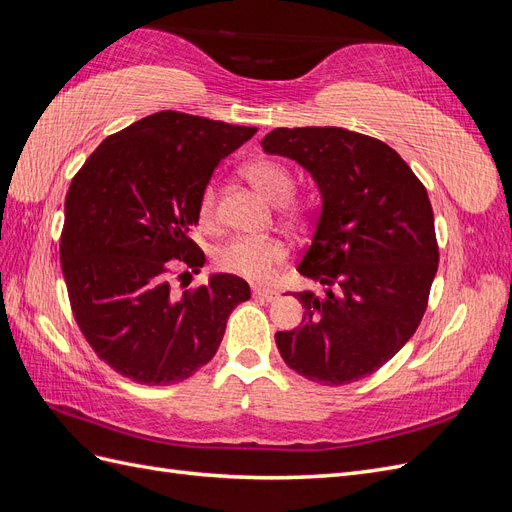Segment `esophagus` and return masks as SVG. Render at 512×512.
Wrapping results in <instances>:
<instances>
[{
  "instance_id": "1",
  "label": "esophagus",
  "mask_w": 512,
  "mask_h": 512,
  "mask_svg": "<svg viewBox=\"0 0 512 512\" xmlns=\"http://www.w3.org/2000/svg\"><path fill=\"white\" fill-rule=\"evenodd\" d=\"M252 294H254L256 299H260V301H273V299L277 297L275 290H271V288H260V286H254V288H252Z\"/></svg>"
}]
</instances>
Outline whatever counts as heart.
Listing matches in <instances>:
<instances>
[{"label": "heart", "mask_w": 512, "mask_h": 512, "mask_svg": "<svg viewBox=\"0 0 512 512\" xmlns=\"http://www.w3.org/2000/svg\"><path fill=\"white\" fill-rule=\"evenodd\" d=\"M243 175L271 203L280 205L284 218L290 222H301L305 205L290 198L294 179L284 164L275 160H256L243 168ZM196 220L203 230L218 228V190L213 183H209L200 194ZM286 256L288 247L280 237H232L213 252V262L224 273L262 282L271 277L273 269L284 262Z\"/></svg>", "instance_id": "b5f03b06"}]
</instances>
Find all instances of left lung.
<instances>
[{"label":"left lung","instance_id":"left-lung-1","mask_svg":"<svg viewBox=\"0 0 512 512\" xmlns=\"http://www.w3.org/2000/svg\"><path fill=\"white\" fill-rule=\"evenodd\" d=\"M262 149L316 179L322 209L299 273L324 286L294 292L303 324L277 331L290 369L339 386L378 371L421 324L438 271L425 185L386 143L344 128H277Z\"/></svg>","mask_w":512,"mask_h":512}]
</instances>
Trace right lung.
<instances>
[{"label": "right lung", "mask_w": 512, "mask_h": 512, "mask_svg": "<svg viewBox=\"0 0 512 512\" xmlns=\"http://www.w3.org/2000/svg\"><path fill=\"white\" fill-rule=\"evenodd\" d=\"M254 134L153 113L108 136L74 175L61 271L76 324L117 374L138 384L190 378L218 352L232 309L250 299L247 282L228 273L183 292L173 282L205 265L190 237L200 194L215 166Z\"/></svg>", "instance_id": "1"}]
</instances>
